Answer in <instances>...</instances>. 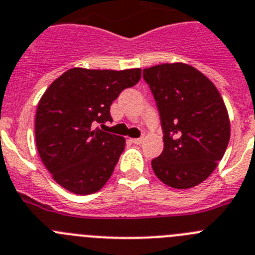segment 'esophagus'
Masks as SVG:
<instances>
[{
	"label": "esophagus",
	"mask_w": 255,
	"mask_h": 255,
	"mask_svg": "<svg viewBox=\"0 0 255 255\" xmlns=\"http://www.w3.org/2000/svg\"><path fill=\"white\" fill-rule=\"evenodd\" d=\"M142 141H143V138H142V137H139V138H133L132 139L133 143H136V144H141Z\"/></svg>",
	"instance_id": "1"
}]
</instances>
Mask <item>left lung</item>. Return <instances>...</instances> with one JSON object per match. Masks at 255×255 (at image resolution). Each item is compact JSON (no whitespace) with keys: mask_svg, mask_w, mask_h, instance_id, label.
<instances>
[{"mask_svg":"<svg viewBox=\"0 0 255 255\" xmlns=\"http://www.w3.org/2000/svg\"><path fill=\"white\" fill-rule=\"evenodd\" d=\"M159 111L164 150L153 173L178 189L199 184L216 169L230 139L226 107L216 86L194 67L165 63L143 70Z\"/></svg>","mask_w":255,"mask_h":255,"instance_id":"left-lung-1","label":"left lung"}]
</instances>
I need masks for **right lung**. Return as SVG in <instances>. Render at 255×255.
<instances>
[{"label":"right lung","mask_w":255,"mask_h":255,"mask_svg":"<svg viewBox=\"0 0 255 255\" xmlns=\"http://www.w3.org/2000/svg\"><path fill=\"white\" fill-rule=\"evenodd\" d=\"M139 79V68H71L47 89L36 109L35 141L43 164L59 185L91 194L108 182L126 141L94 126L113 122L112 103Z\"/></svg>","instance_id":"add662e5"}]
</instances>
